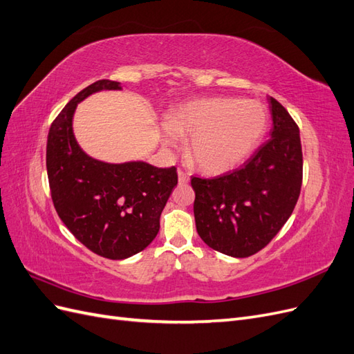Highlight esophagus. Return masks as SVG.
I'll return each mask as SVG.
<instances>
[{"mask_svg":"<svg viewBox=\"0 0 354 354\" xmlns=\"http://www.w3.org/2000/svg\"><path fill=\"white\" fill-rule=\"evenodd\" d=\"M177 174H178V183H187L189 176L185 173L183 169H178Z\"/></svg>","mask_w":354,"mask_h":354,"instance_id":"1","label":"esophagus"}]
</instances>
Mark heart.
Listing matches in <instances>:
<instances>
[{
    "label": "heart",
    "mask_w": 354,
    "mask_h": 354,
    "mask_svg": "<svg viewBox=\"0 0 354 354\" xmlns=\"http://www.w3.org/2000/svg\"><path fill=\"white\" fill-rule=\"evenodd\" d=\"M269 122L264 104L236 97L198 99L169 113L162 140L174 146L187 137V156L209 174L236 168L260 143Z\"/></svg>",
    "instance_id": "b5f03b06"
}]
</instances>
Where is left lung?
I'll return each mask as SVG.
<instances>
[{
  "label": "left lung",
  "instance_id": "1",
  "mask_svg": "<svg viewBox=\"0 0 354 354\" xmlns=\"http://www.w3.org/2000/svg\"><path fill=\"white\" fill-rule=\"evenodd\" d=\"M273 130L246 162L214 178L192 177L196 230L209 248L234 259L263 250L291 217L303 181L299 130L270 97Z\"/></svg>",
  "mask_w": 354,
  "mask_h": 354
}]
</instances>
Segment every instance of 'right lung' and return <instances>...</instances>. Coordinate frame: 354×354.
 I'll return each instance as SVG.
<instances>
[{
  "mask_svg": "<svg viewBox=\"0 0 354 354\" xmlns=\"http://www.w3.org/2000/svg\"><path fill=\"white\" fill-rule=\"evenodd\" d=\"M121 82L100 80L80 91L57 115L47 140V174L60 220L82 245L104 259L124 260L156 238L159 218L177 185L176 167L145 160L111 164L85 153L73 134L78 103Z\"/></svg>",
  "mask_w": 354,
  "mask_h": 354,
  "instance_id": "1",
  "label": "right lung"
}]
</instances>
